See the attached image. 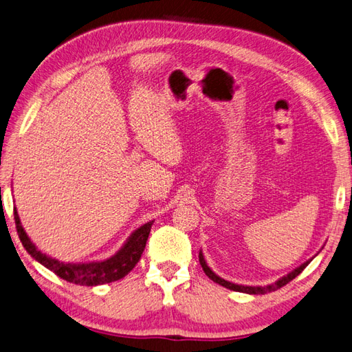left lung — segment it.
Here are the masks:
<instances>
[{
    "label": "left lung",
    "mask_w": 352,
    "mask_h": 352,
    "mask_svg": "<svg viewBox=\"0 0 352 352\" xmlns=\"http://www.w3.org/2000/svg\"><path fill=\"white\" fill-rule=\"evenodd\" d=\"M312 258H314V256H312ZM312 258L305 261L303 264H300L298 267H296L294 270H291L289 273H287L285 276L279 278L276 282H273V284L263 285V287H260V285L252 287V285H239V284H233V282H230V280H226V279L219 278V276L217 275V273L209 267L208 263H206L204 256H203V252L200 251V254H199V260H200L201 267H203L206 275L209 276V279H212L213 282H217V284H219V285H222V287H226V288H228V289L239 291V293H246V294H267V293H272V291H276V289L282 288L284 285H287L289 280H293L296 276H298L300 273L303 272V269L306 267V265L312 261Z\"/></svg>",
    "instance_id": "obj_1"
}]
</instances>
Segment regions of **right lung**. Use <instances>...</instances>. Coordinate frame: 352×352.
Listing matches in <instances>:
<instances>
[{"mask_svg":"<svg viewBox=\"0 0 352 352\" xmlns=\"http://www.w3.org/2000/svg\"><path fill=\"white\" fill-rule=\"evenodd\" d=\"M14 222L23 248L34 260L38 261L41 265H45L46 269L54 272L55 275L63 278L64 280L85 287L109 284V282H115L126 276L128 273L134 269V265L139 263L140 256L144 251V246H146L151 227L153 224V221H149L146 224H143L142 227L134 230L130 237L125 241V243L121 246V250L106 260L88 263H65L41 252L38 248L31 242V239L25 233V230L21 224V218L16 208Z\"/></svg>","mask_w":352,"mask_h":352,"instance_id":"1","label":"right lung"}]
</instances>
